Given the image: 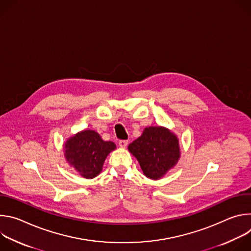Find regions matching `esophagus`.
I'll return each instance as SVG.
<instances>
[{
  "instance_id": "1",
  "label": "esophagus",
  "mask_w": 251,
  "mask_h": 251,
  "mask_svg": "<svg viewBox=\"0 0 251 251\" xmlns=\"http://www.w3.org/2000/svg\"><path fill=\"white\" fill-rule=\"evenodd\" d=\"M128 145V141L127 140H120L119 141V146L122 148H125Z\"/></svg>"
}]
</instances>
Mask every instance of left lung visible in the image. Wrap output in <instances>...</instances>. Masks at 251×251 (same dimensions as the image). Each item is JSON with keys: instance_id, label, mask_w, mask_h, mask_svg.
<instances>
[{"instance_id": "left-lung-1", "label": "left lung", "mask_w": 251, "mask_h": 251, "mask_svg": "<svg viewBox=\"0 0 251 251\" xmlns=\"http://www.w3.org/2000/svg\"><path fill=\"white\" fill-rule=\"evenodd\" d=\"M144 175L160 180L181 158V148L175 133L163 126H150L128 146Z\"/></svg>"}]
</instances>
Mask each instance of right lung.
I'll return each instance as SVG.
<instances>
[{"label":"right lung","mask_w":251,"mask_h":251,"mask_svg":"<svg viewBox=\"0 0 251 251\" xmlns=\"http://www.w3.org/2000/svg\"><path fill=\"white\" fill-rule=\"evenodd\" d=\"M116 145L103 141L94 130H82L66 139L63 145L64 158L81 176L93 178L103 168V164Z\"/></svg>","instance_id":"1"}]
</instances>
